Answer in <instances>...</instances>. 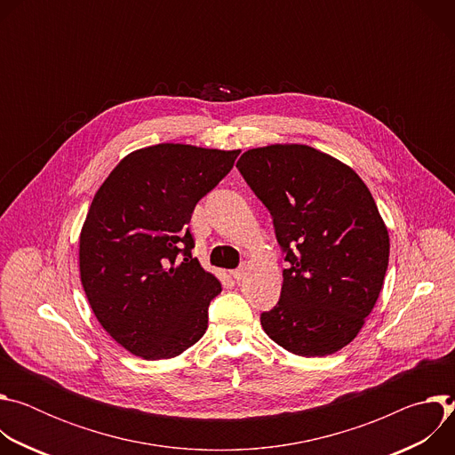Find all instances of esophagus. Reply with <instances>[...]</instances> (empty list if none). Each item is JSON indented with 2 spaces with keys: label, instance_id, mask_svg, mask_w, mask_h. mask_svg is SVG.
Returning a JSON list of instances; mask_svg holds the SVG:
<instances>
[{
  "label": "esophagus",
  "instance_id": "1",
  "mask_svg": "<svg viewBox=\"0 0 455 455\" xmlns=\"http://www.w3.org/2000/svg\"><path fill=\"white\" fill-rule=\"evenodd\" d=\"M230 275H232V279H234V281H241V279H244L246 270H244V268H237V270H234Z\"/></svg>",
  "mask_w": 455,
  "mask_h": 455
}]
</instances>
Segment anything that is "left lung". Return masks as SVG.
Segmentation results:
<instances>
[{
    "mask_svg": "<svg viewBox=\"0 0 455 455\" xmlns=\"http://www.w3.org/2000/svg\"><path fill=\"white\" fill-rule=\"evenodd\" d=\"M235 167L274 218L290 267L265 333L299 356H326L360 333L383 286L388 232L344 162L304 144L248 149Z\"/></svg>",
    "mask_w": 455,
    "mask_h": 455,
    "instance_id": "8db88e82",
    "label": "left lung"
}]
</instances>
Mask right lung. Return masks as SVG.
Segmentation results:
<instances>
[{"label":"right lung","instance_id":"right-lung-1","mask_svg":"<svg viewBox=\"0 0 455 455\" xmlns=\"http://www.w3.org/2000/svg\"><path fill=\"white\" fill-rule=\"evenodd\" d=\"M239 153L142 148L125 155L97 190L79 237L81 283L100 326L135 356L174 358L205 335L221 283L192 257L187 225Z\"/></svg>","mask_w":455,"mask_h":455}]
</instances>
